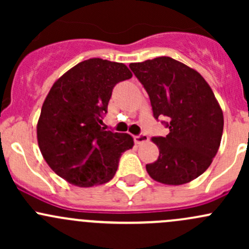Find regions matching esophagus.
<instances>
[{"label": "esophagus", "instance_id": "34e87169", "mask_svg": "<svg viewBox=\"0 0 249 249\" xmlns=\"http://www.w3.org/2000/svg\"><path fill=\"white\" fill-rule=\"evenodd\" d=\"M134 140H135V143L141 144V143L148 142V141H149V137H148V135L145 134H140V135H136V136L134 137Z\"/></svg>", "mask_w": 249, "mask_h": 249}]
</instances>
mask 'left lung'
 <instances>
[{"mask_svg": "<svg viewBox=\"0 0 249 249\" xmlns=\"http://www.w3.org/2000/svg\"><path fill=\"white\" fill-rule=\"evenodd\" d=\"M129 67L147 91L153 115L170 130L154 136L157 161L145 165L153 179L179 185L202 175L222 140L223 112L199 72L169 56L155 57Z\"/></svg>", "mask_w": 249, "mask_h": 249, "instance_id": "left-lung-1", "label": "left lung"}]
</instances>
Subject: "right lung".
I'll return each instance as SVG.
<instances>
[{
  "mask_svg": "<svg viewBox=\"0 0 249 249\" xmlns=\"http://www.w3.org/2000/svg\"><path fill=\"white\" fill-rule=\"evenodd\" d=\"M131 77L124 64L95 57L79 62L54 83L42 106L37 139L57 176L84 188L114 177L120 157L134 147V140L101 124L113 88Z\"/></svg>",
  "mask_w": 249,
  "mask_h": 249,
  "instance_id": "right-lung-1",
  "label": "right lung"
}]
</instances>
